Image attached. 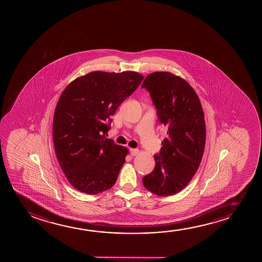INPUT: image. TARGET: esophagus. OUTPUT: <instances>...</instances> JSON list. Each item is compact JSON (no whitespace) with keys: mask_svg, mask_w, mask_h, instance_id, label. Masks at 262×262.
I'll return each instance as SVG.
<instances>
[{"mask_svg":"<svg viewBox=\"0 0 262 262\" xmlns=\"http://www.w3.org/2000/svg\"><path fill=\"white\" fill-rule=\"evenodd\" d=\"M129 154L130 156H136L137 154H139V149H137V148H129Z\"/></svg>","mask_w":262,"mask_h":262,"instance_id":"1","label":"esophagus"}]
</instances>
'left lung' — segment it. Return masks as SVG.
Returning a JSON list of instances; mask_svg holds the SVG:
<instances>
[{
	"mask_svg": "<svg viewBox=\"0 0 262 262\" xmlns=\"http://www.w3.org/2000/svg\"><path fill=\"white\" fill-rule=\"evenodd\" d=\"M142 89L150 94L159 122L167 128L153 172L143 185L158 196H170L184 189L201 164L206 142L204 113L201 101L186 80L170 72L146 77Z\"/></svg>",
	"mask_w": 262,
	"mask_h": 262,
	"instance_id": "obj_1",
	"label": "left lung"
}]
</instances>
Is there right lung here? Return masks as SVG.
<instances>
[{
  "label": "right lung",
  "mask_w": 262,
  "mask_h": 262,
  "mask_svg": "<svg viewBox=\"0 0 262 262\" xmlns=\"http://www.w3.org/2000/svg\"><path fill=\"white\" fill-rule=\"evenodd\" d=\"M143 76L134 72H93L70 83L54 111L53 140L69 183L84 193L115 185L128 153L106 139L113 115L137 90Z\"/></svg>",
  "instance_id": "right-lung-1"
}]
</instances>
